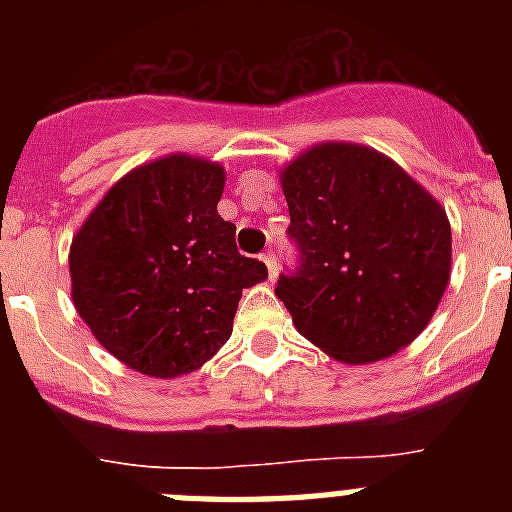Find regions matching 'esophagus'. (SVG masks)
<instances>
[{"label": "esophagus", "mask_w": 512, "mask_h": 512, "mask_svg": "<svg viewBox=\"0 0 512 512\" xmlns=\"http://www.w3.org/2000/svg\"><path fill=\"white\" fill-rule=\"evenodd\" d=\"M261 261H264L266 269H269V277H277V256H274V251H266L264 256H261Z\"/></svg>", "instance_id": "obj_1"}]
</instances>
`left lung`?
<instances>
[{"instance_id": "left-lung-1", "label": "left lung", "mask_w": 512, "mask_h": 512, "mask_svg": "<svg viewBox=\"0 0 512 512\" xmlns=\"http://www.w3.org/2000/svg\"><path fill=\"white\" fill-rule=\"evenodd\" d=\"M300 271L277 284L297 333L343 364L413 343L451 279L441 202L390 156L325 140L279 171Z\"/></svg>"}]
</instances>
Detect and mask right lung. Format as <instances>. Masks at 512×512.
<instances>
[{
	"mask_svg": "<svg viewBox=\"0 0 512 512\" xmlns=\"http://www.w3.org/2000/svg\"><path fill=\"white\" fill-rule=\"evenodd\" d=\"M225 169L169 153L117 179L76 230L71 300L92 336L133 372L174 379L225 346L243 289L269 271L217 215Z\"/></svg>",
	"mask_w": 512,
	"mask_h": 512,
	"instance_id": "right-lung-1",
	"label": "right lung"
}]
</instances>
